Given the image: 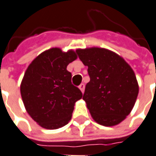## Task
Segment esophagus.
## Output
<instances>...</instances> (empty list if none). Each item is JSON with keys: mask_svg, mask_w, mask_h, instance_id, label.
<instances>
[{"mask_svg": "<svg viewBox=\"0 0 156 156\" xmlns=\"http://www.w3.org/2000/svg\"><path fill=\"white\" fill-rule=\"evenodd\" d=\"M79 88H80V90H81V92L83 93V92H84V90H85V85H84L83 83H81V84H80V85L79 86Z\"/></svg>", "mask_w": 156, "mask_h": 156, "instance_id": "esophagus-1", "label": "esophagus"}]
</instances>
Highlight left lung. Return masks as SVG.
Here are the masks:
<instances>
[{
  "instance_id": "1",
  "label": "left lung",
  "mask_w": 156,
  "mask_h": 156,
  "mask_svg": "<svg viewBox=\"0 0 156 156\" xmlns=\"http://www.w3.org/2000/svg\"><path fill=\"white\" fill-rule=\"evenodd\" d=\"M76 53L88 66L90 80L86 84L83 100L92 118L102 126L118 125L130 113L139 93L131 67L106 49H78Z\"/></svg>"
}]
</instances>
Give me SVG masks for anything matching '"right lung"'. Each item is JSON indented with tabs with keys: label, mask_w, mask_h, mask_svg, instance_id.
<instances>
[{
	"label": "right lung",
	"mask_w": 156,
	"mask_h": 156,
	"mask_svg": "<svg viewBox=\"0 0 156 156\" xmlns=\"http://www.w3.org/2000/svg\"><path fill=\"white\" fill-rule=\"evenodd\" d=\"M77 58L76 51L51 48L30 64L20 84V95L27 113L45 129L66 126L71 119L75 103L82 93L71 83L66 70Z\"/></svg>",
	"instance_id": "1"
}]
</instances>
